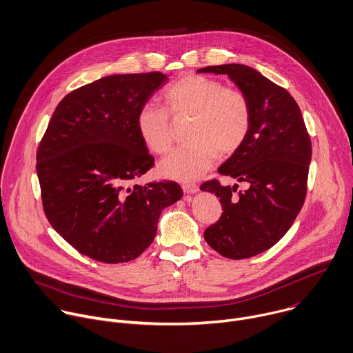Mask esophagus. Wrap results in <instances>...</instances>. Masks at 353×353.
<instances>
[{
  "label": "esophagus",
  "instance_id": "obj_1",
  "mask_svg": "<svg viewBox=\"0 0 353 353\" xmlns=\"http://www.w3.org/2000/svg\"><path fill=\"white\" fill-rule=\"evenodd\" d=\"M182 189H183L185 193L190 194V193H196L199 190V186L196 183H192V182H183Z\"/></svg>",
  "mask_w": 353,
  "mask_h": 353
}]
</instances>
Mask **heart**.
Segmentation results:
<instances>
[{
  "label": "heart",
  "mask_w": 353,
  "mask_h": 353,
  "mask_svg": "<svg viewBox=\"0 0 353 353\" xmlns=\"http://www.w3.org/2000/svg\"><path fill=\"white\" fill-rule=\"evenodd\" d=\"M164 108L146 103L136 114V129L146 148L164 154L172 145L174 121L188 119L186 143L167 154L159 164L163 175L194 179L219 156L235 153L252 126V107L243 92L220 81L188 74L172 82L161 94Z\"/></svg>",
  "instance_id": "1"
}]
</instances>
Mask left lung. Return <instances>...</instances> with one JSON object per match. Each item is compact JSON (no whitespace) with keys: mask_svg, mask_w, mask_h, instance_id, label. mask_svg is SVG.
Listing matches in <instances>:
<instances>
[{"mask_svg":"<svg viewBox=\"0 0 353 353\" xmlns=\"http://www.w3.org/2000/svg\"><path fill=\"white\" fill-rule=\"evenodd\" d=\"M197 72L228 75L252 107L246 140L219 168L249 188L238 192V185L223 186L219 179L200 186L223 205L220 220L204 231L205 242L224 257L248 259L274 246L299 214L307 190L310 136L295 99L253 68L225 63Z\"/></svg>","mask_w":353,"mask_h":353,"instance_id":"1","label":"left lung"}]
</instances>
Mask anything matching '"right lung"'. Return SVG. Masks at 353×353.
<instances>
[{"label": "right lung", "mask_w": 353, "mask_h": 353, "mask_svg": "<svg viewBox=\"0 0 353 353\" xmlns=\"http://www.w3.org/2000/svg\"><path fill=\"white\" fill-rule=\"evenodd\" d=\"M167 82L161 72L101 78L68 93L37 149L44 214L79 253L108 264L142 254L161 210L182 196L174 181H136L154 159L136 129L139 108Z\"/></svg>", "instance_id": "obj_1"}]
</instances>
